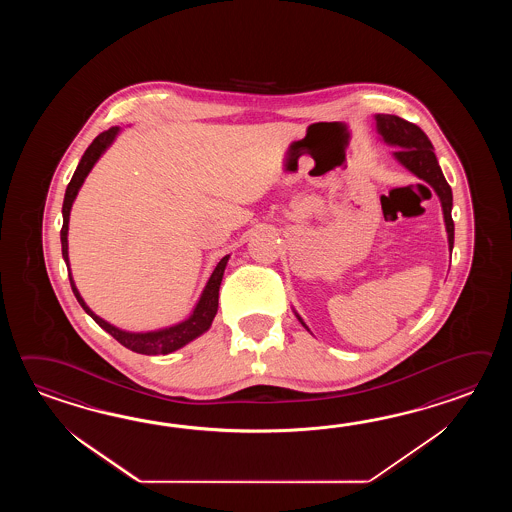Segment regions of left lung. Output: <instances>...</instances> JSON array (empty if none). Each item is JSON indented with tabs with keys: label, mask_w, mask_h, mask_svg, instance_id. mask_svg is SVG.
<instances>
[{
	"label": "left lung",
	"mask_w": 512,
	"mask_h": 512,
	"mask_svg": "<svg viewBox=\"0 0 512 512\" xmlns=\"http://www.w3.org/2000/svg\"><path fill=\"white\" fill-rule=\"evenodd\" d=\"M373 119H375V131L379 135V141L392 146L395 150L392 153L393 159L404 166L408 172H412L415 177H419L421 181H425V183L432 186L435 196L439 197L443 219H445L448 251L452 254V249H454L452 188L446 183L445 175L441 172V166L437 163L432 142L419 126H415L412 122L401 119V117L377 113V115H373ZM293 313L298 318V322L311 333V329L305 324L304 318L298 315L294 309Z\"/></svg>",
	"instance_id": "obj_1"
}]
</instances>
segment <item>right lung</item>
Instances as JSON below:
<instances>
[{
	"label": "right lung",
	"mask_w": 512,
	"mask_h": 512,
	"mask_svg": "<svg viewBox=\"0 0 512 512\" xmlns=\"http://www.w3.org/2000/svg\"><path fill=\"white\" fill-rule=\"evenodd\" d=\"M119 133V126H113L108 131L100 133L97 139L89 144V148L82 155L77 170H75V174H73L69 185H67L64 205H62L64 225H62V230H60L62 256H64V261H66L69 282H71L73 293L77 296L78 304L82 305V309L97 322L98 326L102 327L104 331H108L109 335L115 338V340H119L124 348L131 349L135 353H142V355H168L172 351L185 348L186 344H190L192 340H196L203 333H207L210 326H212L214 316L218 315L219 285H221L223 274H225V269H227L230 254H227L225 258H221V261L216 265V269L210 274L207 285H205L203 293L199 296L194 311L183 322L174 324V326L161 327V329H153V331H126V329H120V327L109 324L108 320L100 318V316L95 315L89 309V305L84 302L82 294L78 293L77 283L73 280L71 263H69V243H67L69 216H71V208H73V203H75V199H77L78 192H80V188L84 185L87 175L93 170V166L98 163V159L106 153L109 146L119 137Z\"/></svg>",
	"instance_id": "add662e5"
}]
</instances>
